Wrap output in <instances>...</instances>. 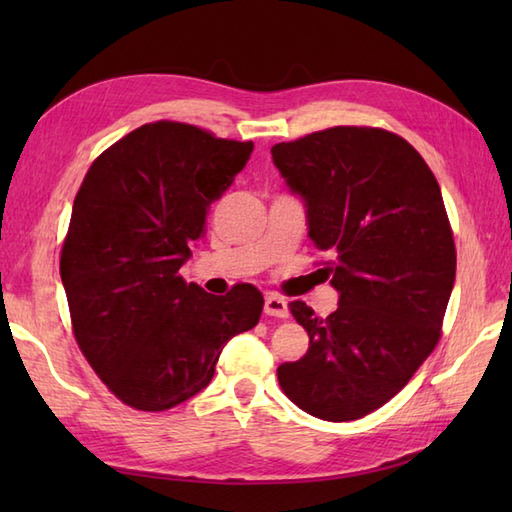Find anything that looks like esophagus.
<instances>
[{
	"label": "esophagus",
	"instance_id": "esophagus-1",
	"mask_svg": "<svg viewBox=\"0 0 512 512\" xmlns=\"http://www.w3.org/2000/svg\"><path fill=\"white\" fill-rule=\"evenodd\" d=\"M264 312L268 317H277V319H286L288 317V303L286 299H281L277 295H266L264 299Z\"/></svg>",
	"mask_w": 512,
	"mask_h": 512
}]
</instances>
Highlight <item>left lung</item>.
<instances>
[{
  "instance_id": "left-lung-1",
  "label": "left lung",
  "mask_w": 512,
  "mask_h": 512,
  "mask_svg": "<svg viewBox=\"0 0 512 512\" xmlns=\"http://www.w3.org/2000/svg\"><path fill=\"white\" fill-rule=\"evenodd\" d=\"M306 206L308 237L339 308L290 312L310 336L277 367L284 394L310 416L363 418L409 383L438 345L455 281V246L438 180L405 138L376 127H330L273 149Z\"/></svg>"
}]
</instances>
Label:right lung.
<instances>
[{
    "label": "right lung",
    "mask_w": 512,
    "mask_h": 512,
    "mask_svg": "<svg viewBox=\"0 0 512 512\" xmlns=\"http://www.w3.org/2000/svg\"><path fill=\"white\" fill-rule=\"evenodd\" d=\"M250 154L253 143L200 127L147 123L105 149L76 193L61 248L72 328L129 407L165 411L198 394L224 345L262 317L255 286L215 297L180 277L209 204Z\"/></svg>",
    "instance_id": "1"
}]
</instances>
